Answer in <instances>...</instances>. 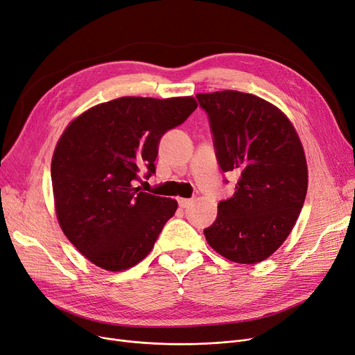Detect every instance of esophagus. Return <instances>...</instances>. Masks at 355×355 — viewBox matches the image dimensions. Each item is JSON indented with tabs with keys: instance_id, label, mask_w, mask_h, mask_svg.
I'll return each mask as SVG.
<instances>
[{
	"instance_id": "esophagus-1",
	"label": "esophagus",
	"mask_w": 355,
	"mask_h": 355,
	"mask_svg": "<svg viewBox=\"0 0 355 355\" xmlns=\"http://www.w3.org/2000/svg\"><path fill=\"white\" fill-rule=\"evenodd\" d=\"M178 205L181 209H186L193 205V200L191 199H178Z\"/></svg>"
}]
</instances>
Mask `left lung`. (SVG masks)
<instances>
[{
  "label": "left lung",
  "instance_id": "1",
  "mask_svg": "<svg viewBox=\"0 0 355 355\" xmlns=\"http://www.w3.org/2000/svg\"><path fill=\"white\" fill-rule=\"evenodd\" d=\"M207 112L218 162L239 174L231 199L205 230L216 253L241 265L266 260L284 244L304 205L309 171L303 144L278 107L252 94H198Z\"/></svg>",
  "mask_w": 355,
  "mask_h": 355
}]
</instances>
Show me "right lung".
<instances>
[{
	"label": "right lung",
	"instance_id": "add662e5",
	"mask_svg": "<svg viewBox=\"0 0 355 355\" xmlns=\"http://www.w3.org/2000/svg\"><path fill=\"white\" fill-rule=\"evenodd\" d=\"M198 108L193 96H123L89 108L65 127L51 162L58 224L92 263L110 272L146 257L178 203L140 191L155 173L157 143Z\"/></svg>",
	"mask_w": 355,
	"mask_h": 355
}]
</instances>
